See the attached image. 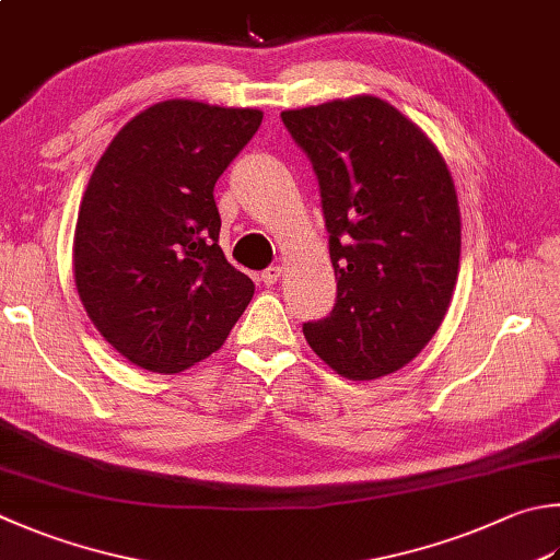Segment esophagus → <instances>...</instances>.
Masks as SVG:
<instances>
[{"instance_id": "1", "label": "esophagus", "mask_w": 560, "mask_h": 560, "mask_svg": "<svg viewBox=\"0 0 560 560\" xmlns=\"http://www.w3.org/2000/svg\"><path fill=\"white\" fill-rule=\"evenodd\" d=\"M280 276H282V268H280V266H270V268L262 270L260 280L266 282V284H276V282L280 280Z\"/></svg>"}]
</instances>
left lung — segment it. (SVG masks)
I'll list each match as a JSON object with an SVG mask.
<instances>
[{
    "instance_id": "obj_1",
    "label": "left lung",
    "mask_w": 560,
    "mask_h": 560,
    "mask_svg": "<svg viewBox=\"0 0 560 560\" xmlns=\"http://www.w3.org/2000/svg\"><path fill=\"white\" fill-rule=\"evenodd\" d=\"M319 180L336 276L331 314L302 326L348 380L399 371L444 322L458 280L460 209L446 161L393 104L358 94L282 112Z\"/></svg>"
}]
</instances>
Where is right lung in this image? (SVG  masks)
Returning <instances> with one entry per match:
<instances>
[{"instance_id": "add662e5", "label": "right lung", "mask_w": 560, "mask_h": 560, "mask_svg": "<svg viewBox=\"0 0 560 560\" xmlns=\"http://www.w3.org/2000/svg\"><path fill=\"white\" fill-rule=\"evenodd\" d=\"M260 109L167 100L114 136L80 202L72 270L84 312L126 361L180 373L226 341L256 284L219 248L214 185Z\"/></svg>"}]
</instances>
